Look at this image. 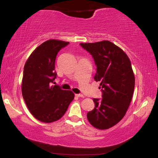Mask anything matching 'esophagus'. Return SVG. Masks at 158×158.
Wrapping results in <instances>:
<instances>
[{
  "label": "esophagus",
  "mask_w": 158,
  "mask_h": 158,
  "mask_svg": "<svg viewBox=\"0 0 158 158\" xmlns=\"http://www.w3.org/2000/svg\"><path fill=\"white\" fill-rule=\"evenodd\" d=\"M77 97H81V98H84V96L83 94H75Z\"/></svg>",
  "instance_id": "34e87169"
}]
</instances>
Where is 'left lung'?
<instances>
[{
	"mask_svg": "<svg viewBox=\"0 0 158 158\" xmlns=\"http://www.w3.org/2000/svg\"><path fill=\"white\" fill-rule=\"evenodd\" d=\"M96 64L94 79L100 81L102 98H94L95 108L88 112L90 124L98 129L114 127L124 117L132 98L135 74L127 54L109 41L81 43ZM100 87V88H101Z\"/></svg>",
	"mask_w": 158,
	"mask_h": 158,
	"instance_id": "left-lung-1",
	"label": "left lung"
}]
</instances>
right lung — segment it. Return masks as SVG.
<instances>
[{"label":"right lung","instance_id":"obj_1","mask_svg":"<svg viewBox=\"0 0 158 158\" xmlns=\"http://www.w3.org/2000/svg\"><path fill=\"white\" fill-rule=\"evenodd\" d=\"M68 42L49 40L36 47L26 62L21 83L23 98L31 114L44 123L59 120L74 99L71 90L51 85L57 77L55 71L58 52Z\"/></svg>","mask_w":158,"mask_h":158}]
</instances>
